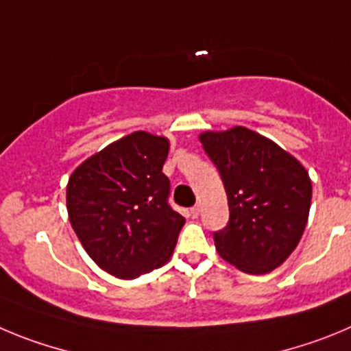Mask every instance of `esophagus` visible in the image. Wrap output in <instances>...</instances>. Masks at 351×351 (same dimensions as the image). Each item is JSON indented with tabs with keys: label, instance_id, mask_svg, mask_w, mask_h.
I'll return each instance as SVG.
<instances>
[{
	"label": "esophagus",
	"instance_id": "esophagus-1",
	"mask_svg": "<svg viewBox=\"0 0 351 351\" xmlns=\"http://www.w3.org/2000/svg\"><path fill=\"white\" fill-rule=\"evenodd\" d=\"M199 213H201V206L199 204H195L194 208H191V215H192V219H197Z\"/></svg>",
	"mask_w": 351,
	"mask_h": 351
}]
</instances>
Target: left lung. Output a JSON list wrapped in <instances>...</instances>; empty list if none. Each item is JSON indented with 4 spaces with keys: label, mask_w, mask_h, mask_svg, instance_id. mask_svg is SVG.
I'll list each match as a JSON object with an SVG mask.
<instances>
[{
    "label": "left lung",
    "mask_w": 351,
    "mask_h": 351,
    "mask_svg": "<svg viewBox=\"0 0 351 351\" xmlns=\"http://www.w3.org/2000/svg\"><path fill=\"white\" fill-rule=\"evenodd\" d=\"M222 176L229 223L215 232L220 257L248 274L282 266L301 241L311 180L293 156L243 125L199 134Z\"/></svg>",
    "instance_id": "obj_1"
}]
</instances>
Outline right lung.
<instances>
[{
  "label": "right lung",
  "mask_w": 351,
  "mask_h": 351,
  "mask_svg": "<svg viewBox=\"0 0 351 351\" xmlns=\"http://www.w3.org/2000/svg\"><path fill=\"white\" fill-rule=\"evenodd\" d=\"M169 140L134 131L94 154L71 173L66 208L84 250L121 280L169 261L185 219L168 204L162 173Z\"/></svg>",
  "instance_id": "1"
}]
</instances>
